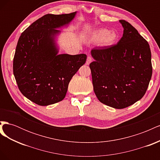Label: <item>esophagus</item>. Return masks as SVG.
<instances>
[{
    "mask_svg": "<svg viewBox=\"0 0 160 160\" xmlns=\"http://www.w3.org/2000/svg\"><path fill=\"white\" fill-rule=\"evenodd\" d=\"M92 59H92L91 57L88 56V59H87V61H86V65H89L92 61Z\"/></svg>",
    "mask_w": 160,
    "mask_h": 160,
    "instance_id": "esophagus-1",
    "label": "esophagus"
}]
</instances>
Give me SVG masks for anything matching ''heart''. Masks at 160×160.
I'll list each match as a JSON object with an SVG mask.
<instances>
[{
    "instance_id": "obj_1",
    "label": "heart",
    "mask_w": 160,
    "mask_h": 160,
    "mask_svg": "<svg viewBox=\"0 0 160 160\" xmlns=\"http://www.w3.org/2000/svg\"><path fill=\"white\" fill-rule=\"evenodd\" d=\"M117 34L106 28H101L94 31L91 37V40L93 42L98 43L103 42L105 46L113 45L117 39Z\"/></svg>"
}]
</instances>
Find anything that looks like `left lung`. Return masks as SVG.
<instances>
[{"mask_svg": "<svg viewBox=\"0 0 160 160\" xmlns=\"http://www.w3.org/2000/svg\"><path fill=\"white\" fill-rule=\"evenodd\" d=\"M123 37L116 45L91 51L93 90L100 102L123 109L141 99L152 75L148 41L128 22L120 20Z\"/></svg>", "mask_w": 160, "mask_h": 160, "instance_id": "left-lung-1", "label": "left lung"}]
</instances>
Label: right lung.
<instances>
[{"instance_id":"1","label":"right lung","mask_w":160,"mask_h":160,"mask_svg":"<svg viewBox=\"0 0 160 160\" xmlns=\"http://www.w3.org/2000/svg\"><path fill=\"white\" fill-rule=\"evenodd\" d=\"M77 12L48 14L32 23L19 37L13 59V74L22 94L35 103L47 106L62 101L68 85L87 55L58 54L56 36Z\"/></svg>"}]
</instances>
